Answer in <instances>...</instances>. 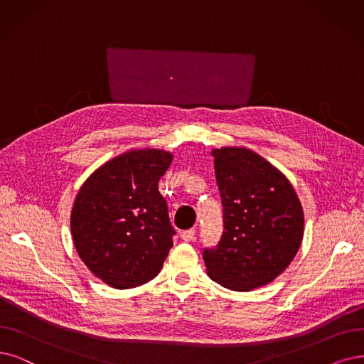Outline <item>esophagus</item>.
<instances>
[{
    "label": "esophagus",
    "mask_w": 364,
    "mask_h": 364,
    "mask_svg": "<svg viewBox=\"0 0 364 364\" xmlns=\"http://www.w3.org/2000/svg\"><path fill=\"white\" fill-rule=\"evenodd\" d=\"M195 237H196L195 230H189V231H183V232H181V238H183L184 241H193Z\"/></svg>",
    "instance_id": "esophagus-1"
}]
</instances>
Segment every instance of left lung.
<instances>
[{"mask_svg":"<svg viewBox=\"0 0 364 364\" xmlns=\"http://www.w3.org/2000/svg\"><path fill=\"white\" fill-rule=\"evenodd\" d=\"M214 173L223 207L219 243L204 247L213 280L250 291L279 276L303 238V208L280 171L247 148L213 150Z\"/></svg>","mask_w":364,"mask_h":364,"instance_id":"8db88e82","label":"left lung"}]
</instances>
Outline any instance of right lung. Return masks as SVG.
<instances>
[{
  "label": "right lung",
  "mask_w": 364,
  "mask_h": 364,
  "mask_svg": "<svg viewBox=\"0 0 364 364\" xmlns=\"http://www.w3.org/2000/svg\"><path fill=\"white\" fill-rule=\"evenodd\" d=\"M172 161L161 150H133L100 166L80 187L70 228L77 255L117 289L154 279L175 230L157 184Z\"/></svg>",
  "instance_id": "obj_1"
}]
</instances>
